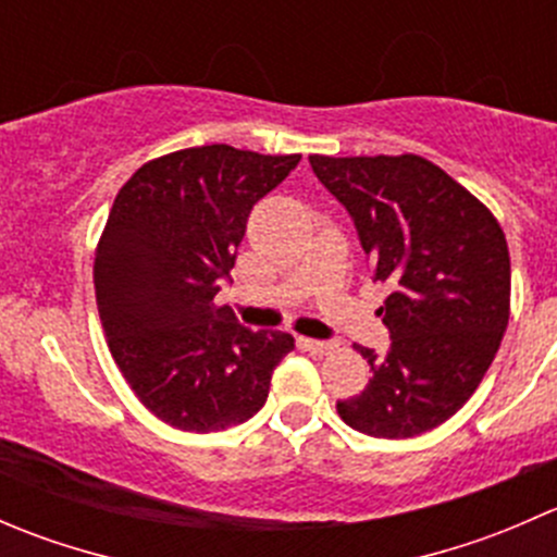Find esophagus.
Wrapping results in <instances>:
<instances>
[{
  "label": "esophagus",
  "mask_w": 557,
  "mask_h": 557,
  "mask_svg": "<svg viewBox=\"0 0 557 557\" xmlns=\"http://www.w3.org/2000/svg\"><path fill=\"white\" fill-rule=\"evenodd\" d=\"M305 350H310L312 356H325V352L334 350V342H325V339H301Z\"/></svg>",
  "instance_id": "esophagus-1"
}]
</instances>
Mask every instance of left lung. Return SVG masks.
I'll return each mask as SVG.
<instances>
[{
  "label": "left lung",
  "mask_w": 557,
  "mask_h": 557,
  "mask_svg": "<svg viewBox=\"0 0 557 557\" xmlns=\"http://www.w3.org/2000/svg\"><path fill=\"white\" fill-rule=\"evenodd\" d=\"M345 205L374 280L391 347H358L372 380L336 401L350 429L409 440L453 418L496 358L509 323V247L480 199L420 156H310Z\"/></svg>",
  "instance_id": "1"
}]
</instances>
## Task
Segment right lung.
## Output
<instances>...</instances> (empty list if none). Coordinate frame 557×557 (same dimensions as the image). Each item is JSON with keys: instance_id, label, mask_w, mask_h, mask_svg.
<instances>
[{"instance_id": "1", "label": "right lung", "mask_w": 557, "mask_h": 557, "mask_svg": "<svg viewBox=\"0 0 557 557\" xmlns=\"http://www.w3.org/2000/svg\"><path fill=\"white\" fill-rule=\"evenodd\" d=\"M301 161L232 145L148 161L112 201L94 288L112 358L139 401L180 431L250 420L290 350L283 331H250L215 294L237 261L252 205Z\"/></svg>"}]
</instances>
